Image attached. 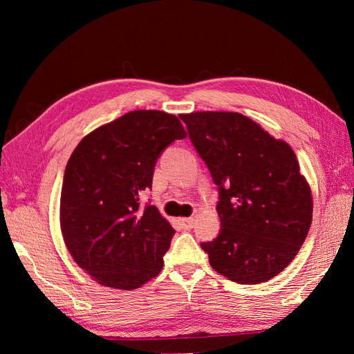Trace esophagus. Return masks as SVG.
Masks as SVG:
<instances>
[{"mask_svg": "<svg viewBox=\"0 0 354 354\" xmlns=\"http://www.w3.org/2000/svg\"><path fill=\"white\" fill-rule=\"evenodd\" d=\"M179 223H181V227L184 230H190L194 227V219L193 217H184V219L179 221Z\"/></svg>", "mask_w": 354, "mask_h": 354, "instance_id": "esophagus-1", "label": "esophagus"}]
</instances>
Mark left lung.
Listing matches in <instances>:
<instances>
[{
	"mask_svg": "<svg viewBox=\"0 0 354 354\" xmlns=\"http://www.w3.org/2000/svg\"><path fill=\"white\" fill-rule=\"evenodd\" d=\"M219 190L221 231L201 243L209 265L239 284L278 275L304 243L312 193L288 142L239 112L181 115Z\"/></svg>",
	"mask_w": 354,
	"mask_h": 354,
	"instance_id": "left-lung-1",
	"label": "left lung"
}]
</instances>
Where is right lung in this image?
Wrapping results in <instances>:
<instances>
[{
	"instance_id": "right-lung-1",
	"label": "right lung",
	"mask_w": 354,
	"mask_h": 354,
	"mask_svg": "<svg viewBox=\"0 0 354 354\" xmlns=\"http://www.w3.org/2000/svg\"><path fill=\"white\" fill-rule=\"evenodd\" d=\"M187 137L178 117L132 111L88 133L65 167L61 230L71 257L97 283L132 290L161 272L175 234L158 208H141L158 158Z\"/></svg>"
}]
</instances>
